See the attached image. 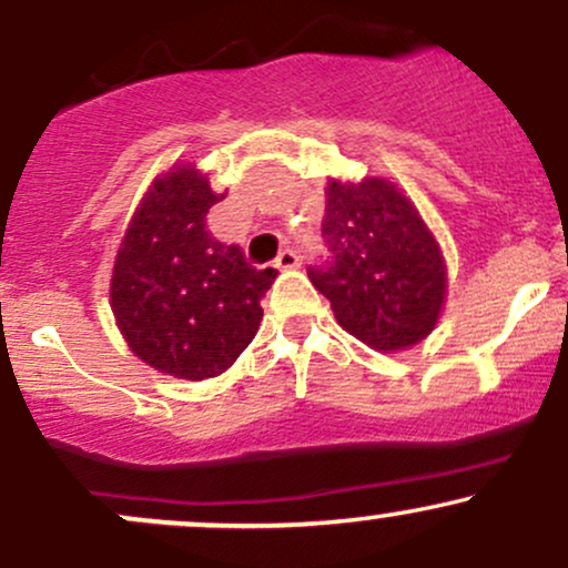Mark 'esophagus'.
Segmentation results:
<instances>
[{
  "label": "esophagus",
  "instance_id": "obj_1",
  "mask_svg": "<svg viewBox=\"0 0 568 568\" xmlns=\"http://www.w3.org/2000/svg\"><path fill=\"white\" fill-rule=\"evenodd\" d=\"M275 266L277 270H298V266H302V256H298L296 251H291V247H285V251H280V256L275 258Z\"/></svg>",
  "mask_w": 568,
  "mask_h": 568
}]
</instances>
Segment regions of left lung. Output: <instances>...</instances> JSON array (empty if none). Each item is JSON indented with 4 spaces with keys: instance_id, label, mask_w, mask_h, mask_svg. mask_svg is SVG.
I'll return each mask as SVG.
<instances>
[{
    "instance_id": "left-lung-1",
    "label": "left lung",
    "mask_w": 568,
    "mask_h": 568,
    "mask_svg": "<svg viewBox=\"0 0 568 568\" xmlns=\"http://www.w3.org/2000/svg\"><path fill=\"white\" fill-rule=\"evenodd\" d=\"M323 243L325 256L306 275L344 331L368 347L393 352L435 328L446 266L425 221L393 184L331 181Z\"/></svg>"
}]
</instances>
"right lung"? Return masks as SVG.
Segmentation results:
<instances>
[{
	"mask_svg": "<svg viewBox=\"0 0 568 568\" xmlns=\"http://www.w3.org/2000/svg\"><path fill=\"white\" fill-rule=\"evenodd\" d=\"M219 200L192 168L168 173L143 197L116 253L112 310L122 336L143 363L179 379H211L237 361L277 277L207 232Z\"/></svg>",
	"mask_w": 568,
	"mask_h": 568,
	"instance_id": "1",
	"label": "right lung"
}]
</instances>
